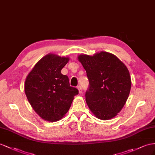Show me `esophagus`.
<instances>
[{
	"instance_id": "1",
	"label": "esophagus",
	"mask_w": 155,
	"mask_h": 155,
	"mask_svg": "<svg viewBox=\"0 0 155 155\" xmlns=\"http://www.w3.org/2000/svg\"><path fill=\"white\" fill-rule=\"evenodd\" d=\"M77 88L78 90V92L79 94H81L82 92V87L81 86H77Z\"/></svg>"
}]
</instances>
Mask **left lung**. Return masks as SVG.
Wrapping results in <instances>:
<instances>
[{
	"mask_svg": "<svg viewBox=\"0 0 155 155\" xmlns=\"http://www.w3.org/2000/svg\"><path fill=\"white\" fill-rule=\"evenodd\" d=\"M78 59L89 81L85 97L90 110L101 120L114 117L130 92L132 83L127 67L115 55L106 51L93 56L80 55Z\"/></svg>",
	"mask_w": 155,
	"mask_h": 155,
	"instance_id": "1",
	"label": "left lung"
}]
</instances>
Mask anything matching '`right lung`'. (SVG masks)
Returning <instances> with one entry per match:
<instances>
[{
  "label": "right lung",
  "mask_w": 155,
  "mask_h": 155,
  "mask_svg": "<svg viewBox=\"0 0 155 155\" xmlns=\"http://www.w3.org/2000/svg\"><path fill=\"white\" fill-rule=\"evenodd\" d=\"M68 61V58L48 54L27 77L25 92L27 100L44 120L55 122L61 119L78 94L77 88L70 86L68 77L61 73Z\"/></svg>",
  "instance_id": "obj_1"
}]
</instances>
